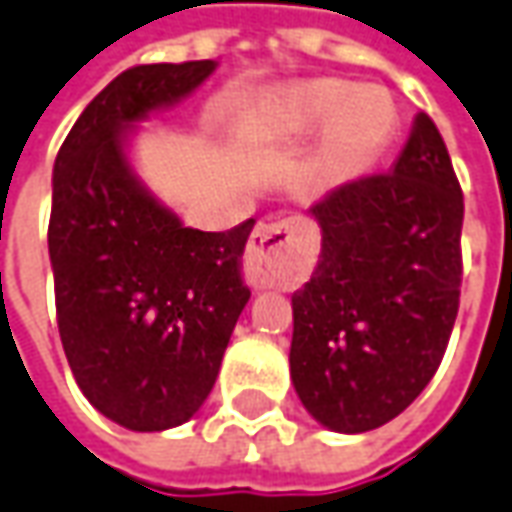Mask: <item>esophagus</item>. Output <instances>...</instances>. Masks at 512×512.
<instances>
[{
  "label": "esophagus",
  "mask_w": 512,
  "mask_h": 512,
  "mask_svg": "<svg viewBox=\"0 0 512 512\" xmlns=\"http://www.w3.org/2000/svg\"><path fill=\"white\" fill-rule=\"evenodd\" d=\"M314 257V229L305 221H277L260 224L249 238L243 271L255 288L288 285Z\"/></svg>",
  "instance_id": "1"
}]
</instances>
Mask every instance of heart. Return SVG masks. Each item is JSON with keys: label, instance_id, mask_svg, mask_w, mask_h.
Here are the masks:
<instances>
[{"label": "heart", "instance_id": "b5f03b06", "mask_svg": "<svg viewBox=\"0 0 512 512\" xmlns=\"http://www.w3.org/2000/svg\"><path fill=\"white\" fill-rule=\"evenodd\" d=\"M384 97L373 89H358L344 81H311L291 89L288 111L305 125L330 123L328 148L339 162H356L384 139L389 128Z\"/></svg>", "mask_w": 512, "mask_h": 512}]
</instances>
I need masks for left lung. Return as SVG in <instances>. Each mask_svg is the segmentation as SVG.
Returning a JSON list of instances; mask_svg holds the SVG:
<instances>
[{"label": "left lung", "mask_w": 512, "mask_h": 512, "mask_svg": "<svg viewBox=\"0 0 512 512\" xmlns=\"http://www.w3.org/2000/svg\"><path fill=\"white\" fill-rule=\"evenodd\" d=\"M322 255L291 297V378L305 409L361 434L426 389L460 311V179L437 125L417 114L387 173L361 176L311 207Z\"/></svg>", "instance_id": "1"}]
</instances>
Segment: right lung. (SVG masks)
Returning <instances> with one entry per match:
<instances>
[{
    "mask_svg": "<svg viewBox=\"0 0 512 512\" xmlns=\"http://www.w3.org/2000/svg\"><path fill=\"white\" fill-rule=\"evenodd\" d=\"M212 61L125 69L83 109L52 170L47 243L66 361L97 412L131 431L196 415L249 302L243 249L255 218L201 232L148 196L125 128L210 78Z\"/></svg>",
    "mask_w": 512,
    "mask_h": 512,
    "instance_id": "obj_1",
    "label": "right lung"
}]
</instances>
